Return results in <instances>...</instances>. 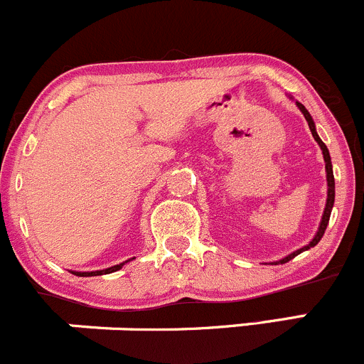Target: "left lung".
Listing matches in <instances>:
<instances>
[{
    "label": "left lung",
    "mask_w": 364,
    "mask_h": 364,
    "mask_svg": "<svg viewBox=\"0 0 364 364\" xmlns=\"http://www.w3.org/2000/svg\"><path fill=\"white\" fill-rule=\"evenodd\" d=\"M296 104H297V107H299V109H301V113L304 114L306 122H308V125H309V131H311L313 138H315V141L318 143L320 150H322V154H323V161H326V173H327V201H326V208H323L322 221H320L318 230H316V235L313 237L311 242L306 244V246L301 247V250H297V251H294V253H290L289 257L282 258V260H279V262H274V265H278V264H287V262L292 260L294 257H297V255H301V253H303V251L309 250V247L316 246V244L320 242V239H322L323 232H326V228H327V223H329V218H331V210H333V205H334V175H333V164H331L329 150H327V146L323 145V141L318 138V134H316L315 122H313L311 114L308 113V109H306V107H304L301 102H296Z\"/></svg>",
    "instance_id": "obj_1"
}]
</instances>
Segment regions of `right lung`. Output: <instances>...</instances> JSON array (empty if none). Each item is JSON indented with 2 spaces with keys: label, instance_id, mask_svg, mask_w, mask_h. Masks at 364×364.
I'll list each match as a JSON object with an SVG mask.
<instances>
[{
  "label": "right lung",
  "instance_id": "add662e5",
  "mask_svg": "<svg viewBox=\"0 0 364 364\" xmlns=\"http://www.w3.org/2000/svg\"><path fill=\"white\" fill-rule=\"evenodd\" d=\"M127 262H124V264H127ZM124 264L113 265V267L102 269V271H92V272H75L74 271V272H72V274H75V276H102V274H111V272H114V271H118V269H122V265H124Z\"/></svg>",
  "mask_w": 364,
  "mask_h": 364
}]
</instances>
